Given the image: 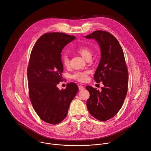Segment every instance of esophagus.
I'll return each instance as SVG.
<instances>
[{
	"instance_id": "1",
	"label": "esophagus",
	"mask_w": 151,
	"mask_h": 151,
	"mask_svg": "<svg viewBox=\"0 0 151 151\" xmlns=\"http://www.w3.org/2000/svg\"><path fill=\"white\" fill-rule=\"evenodd\" d=\"M79 90H83L84 89V87L82 85H79Z\"/></svg>"
}]
</instances>
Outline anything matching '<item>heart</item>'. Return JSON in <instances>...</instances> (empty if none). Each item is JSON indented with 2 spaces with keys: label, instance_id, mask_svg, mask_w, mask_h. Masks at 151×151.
I'll use <instances>...</instances> for the list:
<instances>
[{
  "label": "heart",
  "instance_id": "1",
  "mask_svg": "<svg viewBox=\"0 0 151 151\" xmlns=\"http://www.w3.org/2000/svg\"><path fill=\"white\" fill-rule=\"evenodd\" d=\"M76 51L80 54L85 60L88 57H91L92 51L91 49L86 46H81L76 49ZM61 62L63 66L65 68H68L69 66L70 60L69 57L66 54H62L61 55ZM72 78L78 81L79 82H83L88 79L87 72H76L72 75Z\"/></svg>",
  "mask_w": 151,
  "mask_h": 151
}]
</instances>
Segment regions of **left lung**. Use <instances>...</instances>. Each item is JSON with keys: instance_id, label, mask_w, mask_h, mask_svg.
Listing matches in <instances>:
<instances>
[{"instance_id": "1", "label": "left lung", "mask_w": 151, "mask_h": 151, "mask_svg": "<svg viewBox=\"0 0 151 151\" xmlns=\"http://www.w3.org/2000/svg\"><path fill=\"white\" fill-rule=\"evenodd\" d=\"M85 37L96 39L100 45L101 60L94 79L104 86L101 91L86 87L90 94L87 106L93 117L106 121L116 115L123 104L128 90V69L123 50L111 33L96 30Z\"/></svg>"}]
</instances>
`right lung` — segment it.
Masks as SVG:
<instances>
[{
    "label": "right lung",
    "instance_id": "right-lung-1",
    "mask_svg": "<svg viewBox=\"0 0 151 151\" xmlns=\"http://www.w3.org/2000/svg\"><path fill=\"white\" fill-rule=\"evenodd\" d=\"M75 38L63 33H45L36 41L30 54L27 68L29 98L39 118L51 124H57L66 117L79 90L73 82L61 90L57 87L63 79L61 52Z\"/></svg>",
    "mask_w": 151,
    "mask_h": 151
}]
</instances>
